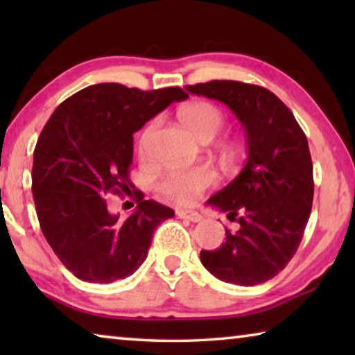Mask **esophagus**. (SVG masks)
Segmentation results:
<instances>
[{
	"instance_id": "34e87169",
	"label": "esophagus",
	"mask_w": 355,
	"mask_h": 355,
	"mask_svg": "<svg viewBox=\"0 0 355 355\" xmlns=\"http://www.w3.org/2000/svg\"><path fill=\"white\" fill-rule=\"evenodd\" d=\"M177 216L180 219H186L191 222H200L202 216L197 211H191V209H177Z\"/></svg>"
}]
</instances>
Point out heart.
Instances as JSON below:
<instances>
[{"mask_svg": "<svg viewBox=\"0 0 355 355\" xmlns=\"http://www.w3.org/2000/svg\"><path fill=\"white\" fill-rule=\"evenodd\" d=\"M180 120L197 139H213L224 125V114L218 106L208 101H192L182 107ZM155 122H150L139 137V153L147 155L150 137L155 130ZM218 182L216 172L207 166L188 171H171L161 178L158 189L161 194L182 205H191L208 188Z\"/></svg>", "mask_w": 355, "mask_h": 355, "instance_id": "1", "label": "heart"}]
</instances>
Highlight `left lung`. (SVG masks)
Returning <instances> with one entry per match:
<instances>
[{
  "label": "left lung",
  "mask_w": 355,
  "mask_h": 355,
  "mask_svg": "<svg viewBox=\"0 0 355 355\" xmlns=\"http://www.w3.org/2000/svg\"><path fill=\"white\" fill-rule=\"evenodd\" d=\"M186 91L227 105L248 136L243 171L207 202L239 227L225 228L220 248L200 250V261L222 282L264 284L290 263L310 218L315 184L307 136L284 101L261 86L214 80Z\"/></svg>",
  "instance_id": "obj_1"
}]
</instances>
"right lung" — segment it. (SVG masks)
Returning <instances> with one entry per match:
<instances>
[{"instance_id":"right-lung-1","label":"right lung","mask_w":355,"mask_h":355,"mask_svg":"<svg viewBox=\"0 0 355 355\" xmlns=\"http://www.w3.org/2000/svg\"><path fill=\"white\" fill-rule=\"evenodd\" d=\"M184 98L180 87L101 83L71 95L48 119L34 148V205L45 239L75 277L92 284L128 277L147 258L156 227L175 216L135 191V213L120 219L105 196L133 188V133Z\"/></svg>"}]
</instances>
